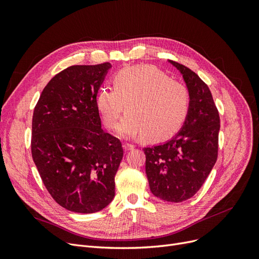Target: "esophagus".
I'll list each match as a JSON object with an SVG mask.
<instances>
[{
  "label": "esophagus",
  "mask_w": 259,
  "mask_h": 259,
  "mask_svg": "<svg viewBox=\"0 0 259 259\" xmlns=\"http://www.w3.org/2000/svg\"><path fill=\"white\" fill-rule=\"evenodd\" d=\"M123 147H124V149H125V150H126V151L133 150V149L135 148V146H134V145H132V144H126V143H125V144L123 145Z\"/></svg>",
  "instance_id": "1"
}]
</instances>
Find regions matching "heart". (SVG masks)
Wrapping results in <instances>:
<instances>
[{
  "label": "heart",
  "instance_id": "heart-1",
  "mask_svg": "<svg viewBox=\"0 0 259 259\" xmlns=\"http://www.w3.org/2000/svg\"><path fill=\"white\" fill-rule=\"evenodd\" d=\"M112 89H100L95 105L105 126L113 130L124 110L117 133L150 142L168 138L182 127L189 110L185 86L153 67L124 68L112 76Z\"/></svg>",
  "mask_w": 259,
  "mask_h": 259
}]
</instances>
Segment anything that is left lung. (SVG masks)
<instances>
[{"label": "left lung", "instance_id": "1", "mask_svg": "<svg viewBox=\"0 0 259 259\" xmlns=\"http://www.w3.org/2000/svg\"><path fill=\"white\" fill-rule=\"evenodd\" d=\"M183 74L190 103L186 121L166 143L144 148L151 192L167 202H183L204 184L218 154L219 113L208 86L192 70L169 60Z\"/></svg>", "mask_w": 259, "mask_h": 259}]
</instances>
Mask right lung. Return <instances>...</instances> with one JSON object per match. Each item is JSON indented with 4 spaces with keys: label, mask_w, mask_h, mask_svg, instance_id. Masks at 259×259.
Listing matches in <instances>:
<instances>
[{
    "label": "right lung",
    "mask_w": 259,
    "mask_h": 259,
    "mask_svg": "<svg viewBox=\"0 0 259 259\" xmlns=\"http://www.w3.org/2000/svg\"><path fill=\"white\" fill-rule=\"evenodd\" d=\"M111 64L71 66L45 86L32 117L31 152L58 204L91 214L114 198L122 144L101 128L95 99Z\"/></svg>",
    "instance_id": "right-lung-1"
}]
</instances>
